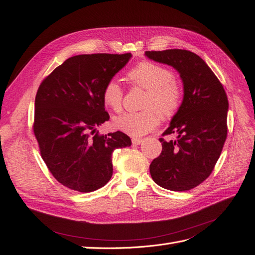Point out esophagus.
Wrapping results in <instances>:
<instances>
[{
    "mask_svg": "<svg viewBox=\"0 0 255 255\" xmlns=\"http://www.w3.org/2000/svg\"><path fill=\"white\" fill-rule=\"evenodd\" d=\"M142 141H143L142 138H132V142H133V144H135V145L142 143Z\"/></svg>",
    "mask_w": 255,
    "mask_h": 255,
    "instance_id": "obj_1",
    "label": "esophagus"
}]
</instances>
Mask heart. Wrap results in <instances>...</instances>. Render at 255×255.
Segmentation results:
<instances>
[{
    "label": "heart",
    "mask_w": 255,
    "mask_h": 255,
    "mask_svg": "<svg viewBox=\"0 0 255 255\" xmlns=\"http://www.w3.org/2000/svg\"><path fill=\"white\" fill-rule=\"evenodd\" d=\"M128 82L146 90L142 112L126 113L114 120V127L133 137L148 134L158 123V115L168 119L179 111L183 92L168 68L152 61H140L127 73ZM123 91L116 80H110L102 90V101L107 109L119 113Z\"/></svg>",
    "instance_id": "1"
}]
</instances>
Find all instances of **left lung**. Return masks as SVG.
Returning <instances> with one entry per match:
<instances>
[{
  "label": "left lung",
  "instance_id": "8db88e82",
  "mask_svg": "<svg viewBox=\"0 0 255 255\" xmlns=\"http://www.w3.org/2000/svg\"><path fill=\"white\" fill-rule=\"evenodd\" d=\"M158 63L172 66L184 84L179 111L161 136L176 135L175 140L159 138L161 152L150 165L153 181L172 191L197 187L211 175L228 135V98L222 84L194 52L181 49L146 51Z\"/></svg>",
  "mask_w": 255,
  "mask_h": 255
}]
</instances>
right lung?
I'll list each match as a JSON object with an SVG mask.
<instances>
[{"mask_svg": "<svg viewBox=\"0 0 255 255\" xmlns=\"http://www.w3.org/2000/svg\"><path fill=\"white\" fill-rule=\"evenodd\" d=\"M130 53L84 54L68 58L37 90L33 132L52 175L67 188L90 192L113 175L115 149L132 144L117 130L100 134L110 119L104 109V85L126 66Z\"/></svg>", "mask_w": 255, "mask_h": 255, "instance_id": "1", "label": "right lung"}]
</instances>
